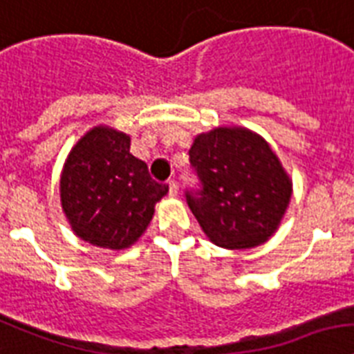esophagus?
<instances>
[{"instance_id": "obj_1", "label": "esophagus", "mask_w": 354, "mask_h": 354, "mask_svg": "<svg viewBox=\"0 0 354 354\" xmlns=\"http://www.w3.org/2000/svg\"><path fill=\"white\" fill-rule=\"evenodd\" d=\"M169 194H171V196H176V194H178V182H176V180H169Z\"/></svg>"}]
</instances>
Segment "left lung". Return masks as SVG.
<instances>
[{
  "instance_id": "8db88e82",
  "label": "left lung",
  "mask_w": 354,
  "mask_h": 354,
  "mask_svg": "<svg viewBox=\"0 0 354 354\" xmlns=\"http://www.w3.org/2000/svg\"><path fill=\"white\" fill-rule=\"evenodd\" d=\"M189 158L200 189L185 198L209 240L227 249L267 242L292 192L269 143L249 129L218 127L194 138Z\"/></svg>"
}]
</instances>
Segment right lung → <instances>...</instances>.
<instances>
[{
	"label": "right lung",
	"mask_w": 354,
	"mask_h": 354,
	"mask_svg": "<svg viewBox=\"0 0 354 354\" xmlns=\"http://www.w3.org/2000/svg\"><path fill=\"white\" fill-rule=\"evenodd\" d=\"M169 185L131 154V138L94 127L68 154L59 180L62 207L73 231L103 249H127L151 223Z\"/></svg>",
	"instance_id": "right-lung-1"
}]
</instances>
